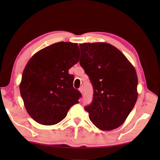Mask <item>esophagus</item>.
I'll return each instance as SVG.
<instances>
[{
	"instance_id": "obj_1",
	"label": "esophagus",
	"mask_w": 160,
	"mask_h": 160,
	"mask_svg": "<svg viewBox=\"0 0 160 160\" xmlns=\"http://www.w3.org/2000/svg\"><path fill=\"white\" fill-rule=\"evenodd\" d=\"M79 91L81 92V94H83V92H84V89H83V87H81V88L79 89Z\"/></svg>"
}]
</instances>
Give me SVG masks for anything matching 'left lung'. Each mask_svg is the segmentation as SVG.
Wrapping results in <instances>:
<instances>
[{"label":"left lung","mask_w":160,"mask_h":160,"mask_svg":"<svg viewBox=\"0 0 160 160\" xmlns=\"http://www.w3.org/2000/svg\"><path fill=\"white\" fill-rule=\"evenodd\" d=\"M80 65L93 88L85 109L91 122L103 131L121 126L138 99V76L133 65L115 47L106 42L82 43Z\"/></svg>","instance_id":"left-lung-1"}]
</instances>
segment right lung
<instances>
[{
  "label": "right lung",
  "instance_id": "right-lung-1",
  "mask_svg": "<svg viewBox=\"0 0 160 160\" xmlns=\"http://www.w3.org/2000/svg\"><path fill=\"white\" fill-rule=\"evenodd\" d=\"M79 58L77 43L59 42L38 51L28 61L19 89L27 113L36 122L57 124L79 103L81 94L73 88L74 76L69 73Z\"/></svg>",
  "mask_w": 160,
  "mask_h": 160
}]
</instances>
